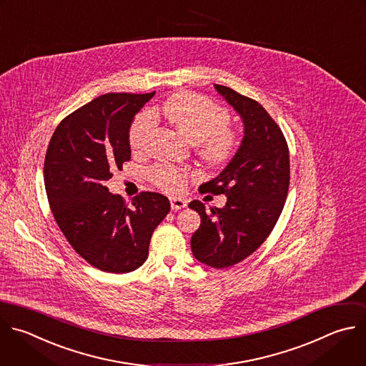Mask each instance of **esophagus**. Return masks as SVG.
Returning a JSON list of instances; mask_svg holds the SVG:
<instances>
[{"label": "esophagus", "mask_w": 366, "mask_h": 366, "mask_svg": "<svg viewBox=\"0 0 366 366\" xmlns=\"http://www.w3.org/2000/svg\"><path fill=\"white\" fill-rule=\"evenodd\" d=\"M169 202H171V208H172V209H175V211L187 207V199H184V198L171 197V198H169Z\"/></svg>", "instance_id": "34e87169"}]
</instances>
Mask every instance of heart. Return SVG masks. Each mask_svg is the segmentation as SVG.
Here are the masks:
<instances>
[{
	"mask_svg": "<svg viewBox=\"0 0 366 366\" xmlns=\"http://www.w3.org/2000/svg\"><path fill=\"white\" fill-rule=\"evenodd\" d=\"M161 114L182 138L198 145L201 157L212 165L227 162L238 148V134L228 127L227 110L201 96L174 94L162 103ZM155 125V119L149 112L138 114L129 135L134 152L144 154L148 149ZM151 177L157 185L174 192L182 188L185 174L172 165L162 164L151 171Z\"/></svg>",
	"mask_w": 366,
	"mask_h": 366,
	"instance_id": "1",
	"label": "heart"
}]
</instances>
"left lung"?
I'll return each mask as SVG.
<instances>
[{"mask_svg":"<svg viewBox=\"0 0 366 366\" xmlns=\"http://www.w3.org/2000/svg\"><path fill=\"white\" fill-rule=\"evenodd\" d=\"M214 87L241 117L244 137L227 167L199 187V192L224 194L225 205L207 209L195 199L188 207L201 217L191 237L194 257L225 269L253 254L274 228L289 191L290 162L283 132L259 102Z\"/></svg>","mask_w":366,"mask_h":366,"instance_id":"obj_1","label":"left lung"}]
</instances>
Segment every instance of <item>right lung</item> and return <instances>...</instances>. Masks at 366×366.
<instances>
[{"mask_svg":"<svg viewBox=\"0 0 366 366\" xmlns=\"http://www.w3.org/2000/svg\"><path fill=\"white\" fill-rule=\"evenodd\" d=\"M154 94L96 97L60 122L47 148L44 185L56 222L76 253L102 272L141 267L154 229L171 209L158 192H141L129 208L104 185L131 159L132 122Z\"/></svg>","mask_w":366,"mask_h":366,"instance_id":"right-lung-1","label":"right lung"}]
</instances>
